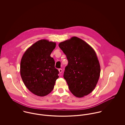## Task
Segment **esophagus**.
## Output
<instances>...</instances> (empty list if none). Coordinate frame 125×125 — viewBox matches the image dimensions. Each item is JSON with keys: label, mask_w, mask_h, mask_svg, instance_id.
<instances>
[{"label": "esophagus", "mask_w": 125, "mask_h": 125, "mask_svg": "<svg viewBox=\"0 0 125 125\" xmlns=\"http://www.w3.org/2000/svg\"><path fill=\"white\" fill-rule=\"evenodd\" d=\"M59 71L60 73H62V69H59Z\"/></svg>", "instance_id": "34e87169"}]
</instances>
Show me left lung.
Here are the masks:
<instances>
[{
  "label": "left lung",
  "mask_w": 125,
  "mask_h": 125,
  "mask_svg": "<svg viewBox=\"0 0 125 125\" xmlns=\"http://www.w3.org/2000/svg\"><path fill=\"white\" fill-rule=\"evenodd\" d=\"M59 47L68 61L63 77L69 90L78 98L89 94L95 89L101 72L95 51L88 43L75 36L61 42Z\"/></svg>",
  "instance_id": "obj_1"
}]
</instances>
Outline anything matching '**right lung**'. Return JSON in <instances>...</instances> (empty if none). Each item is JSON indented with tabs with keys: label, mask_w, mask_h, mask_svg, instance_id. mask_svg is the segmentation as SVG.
I'll list each match as a JSON object with an SVG mask.
<instances>
[{
	"label": "right lung",
	"mask_w": 125,
	"mask_h": 125,
	"mask_svg": "<svg viewBox=\"0 0 125 125\" xmlns=\"http://www.w3.org/2000/svg\"><path fill=\"white\" fill-rule=\"evenodd\" d=\"M55 47V42L40 40L26 51L21 59V79L26 88L37 96L51 93L59 77L54 60L50 56Z\"/></svg>",
	"instance_id": "right-lung-1"
}]
</instances>
